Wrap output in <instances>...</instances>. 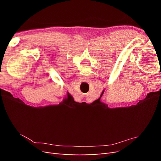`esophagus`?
Instances as JSON below:
<instances>
[{
  "label": "esophagus",
  "mask_w": 161,
  "mask_h": 161,
  "mask_svg": "<svg viewBox=\"0 0 161 161\" xmlns=\"http://www.w3.org/2000/svg\"><path fill=\"white\" fill-rule=\"evenodd\" d=\"M82 81H87V80H88V78L84 76V77L82 79Z\"/></svg>",
  "instance_id": "esophagus-1"
}]
</instances>
